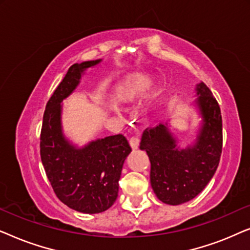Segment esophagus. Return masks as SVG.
Masks as SVG:
<instances>
[{"mask_svg":"<svg viewBox=\"0 0 250 250\" xmlns=\"http://www.w3.org/2000/svg\"><path fill=\"white\" fill-rule=\"evenodd\" d=\"M129 145H131V148L133 150H136L139 149V146H140V140L138 136H133V138L129 140Z\"/></svg>","mask_w":250,"mask_h":250,"instance_id":"esophagus-1","label":"esophagus"}]
</instances>
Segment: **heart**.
<instances>
[{"mask_svg":"<svg viewBox=\"0 0 250 250\" xmlns=\"http://www.w3.org/2000/svg\"><path fill=\"white\" fill-rule=\"evenodd\" d=\"M153 85V80L148 75H141L133 81V83L126 88L125 93L123 94V99H133L135 97L146 94L149 90H151Z\"/></svg>","mask_w":250,"mask_h":250,"instance_id":"1","label":"heart"}]
</instances>
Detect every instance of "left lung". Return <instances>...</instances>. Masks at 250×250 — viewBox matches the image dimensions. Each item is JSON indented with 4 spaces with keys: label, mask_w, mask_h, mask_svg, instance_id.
<instances>
[{
    "label": "left lung",
    "mask_w": 250,
    "mask_h": 250,
    "mask_svg": "<svg viewBox=\"0 0 250 250\" xmlns=\"http://www.w3.org/2000/svg\"><path fill=\"white\" fill-rule=\"evenodd\" d=\"M201 122L192 145L181 148L169 124L143 132L140 149L150 159V183L157 198L167 205H181L197 197L216 172L222 153V116L216 99L203 82L196 86Z\"/></svg>",
    "instance_id": "8db88e82"
}]
</instances>
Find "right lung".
<instances>
[{"label": "right lung", "mask_w": 250, "mask_h": 250, "mask_svg": "<svg viewBox=\"0 0 250 250\" xmlns=\"http://www.w3.org/2000/svg\"><path fill=\"white\" fill-rule=\"evenodd\" d=\"M102 59L74 63L47 101L41 132V159L54 193L71 209L98 214L117 199L123 165L132 149L124 135L77 146L63 134L62 101L76 90L88 68Z\"/></svg>", "instance_id": "obj_1"}]
</instances>
